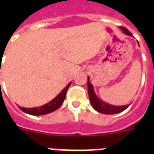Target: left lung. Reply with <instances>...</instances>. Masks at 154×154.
Instances as JSON below:
<instances>
[{
	"label": "left lung",
	"instance_id": "left-lung-1",
	"mask_svg": "<svg viewBox=\"0 0 154 154\" xmlns=\"http://www.w3.org/2000/svg\"><path fill=\"white\" fill-rule=\"evenodd\" d=\"M120 29L123 31L125 34L128 35L132 37L133 35L129 30L127 29L126 28L122 27L121 26ZM88 93H89V101L91 103L92 106L94 107L95 110H97V112H101V113H104V114H115V113H118L122 111H124L125 109H126L129 105H124V106H115V105H112L108 104L106 102H104L101 100L97 97L95 94V92L94 90V86L93 85L89 82V77H88Z\"/></svg>",
	"mask_w": 154,
	"mask_h": 154
}]
</instances>
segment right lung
I'll return each mask as SVG.
<instances>
[{
	"instance_id": "right-lung-1",
	"label": "right lung",
	"mask_w": 154,
	"mask_h": 154,
	"mask_svg": "<svg viewBox=\"0 0 154 154\" xmlns=\"http://www.w3.org/2000/svg\"><path fill=\"white\" fill-rule=\"evenodd\" d=\"M71 82L66 85L65 89H63L62 91L60 92V94H58L57 96L55 98L53 99L51 101H49V103H47L45 105L40 106V107L37 108H31V109H28V108H23L19 107L20 110H22L23 112H26L28 114L30 115H36V116H39V115H45L50 113V112L55 111L60 107V105H62L63 101L65 100V96H66V93L69 89V87L70 86Z\"/></svg>"
}]
</instances>
